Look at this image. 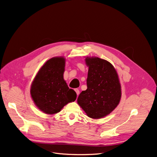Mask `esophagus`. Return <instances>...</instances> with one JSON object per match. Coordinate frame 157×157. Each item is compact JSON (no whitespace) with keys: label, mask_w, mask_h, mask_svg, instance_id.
Wrapping results in <instances>:
<instances>
[{"label":"esophagus","mask_w":157,"mask_h":157,"mask_svg":"<svg viewBox=\"0 0 157 157\" xmlns=\"http://www.w3.org/2000/svg\"><path fill=\"white\" fill-rule=\"evenodd\" d=\"M75 91L76 92V93H77V97H78V94H80V91H79V90H78V89H75Z\"/></svg>","instance_id":"34e87169"}]
</instances>
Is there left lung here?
<instances>
[{
    "instance_id": "left-lung-1",
    "label": "left lung",
    "mask_w": 157,
    "mask_h": 157,
    "mask_svg": "<svg viewBox=\"0 0 157 157\" xmlns=\"http://www.w3.org/2000/svg\"><path fill=\"white\" fill-rule=\"evenodd\" d=\"M85 61L89 67L87 89L80 94L77 103L89 117L101 118L119 104L121 85L115 68L109 62L98 57H87Z\"/></svg>"
}]
</instances>
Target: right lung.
Listing matches in <instances>:
<instances>
[{
    "label": "right lung",
    "mask_w": 157,
    "mask_h": 157,
    "mask_svg": "<svg viewBox=\"0 0 157 157\" xmlns=\"http://www.w3.org/2000/svg\"><path fill=\"white\" fill-rule=\"evenodd\" d=\"M66 59L54 57L46 61L36 73L30 88V94L36 106L46 114L54 115L70 102L77 94L69 89L63 78Z\"/></svg>",
    "instance_id": "add662e5"
}]
</instances>
